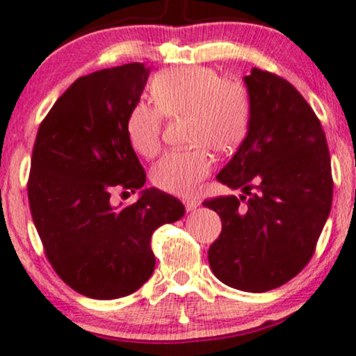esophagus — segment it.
<instances>
[{"label":"esophagus","instance_id":"obj_1","mask_svg":"<svg viewBox=\"0 0 356 356\" xmlns=\"http://www.w3.org/2000/svg\"><path fill=\"white\" fill-rule=\"evenodd\" d=\"M182 202H184V205H186L187 211H192V210H195L197 207L200 205V202H199V200H195V199H184Z\"/></svg>","mask_w":356,"mask_h":356}]
</instances>
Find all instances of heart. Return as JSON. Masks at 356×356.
<instances>
[{"label":"heart","mask_w":356,"mask_h":356,"mask_svg":"<svg viewBox=\"0 0 356 356\" xmlns=\"http://www.w3.org/2000/svg\"><path fill=\"white\" fill-rule=\"evenodd\" d=\"M156 106L136 103L126 116V136L139 156L154 157L163 146V115H188L192 151L168 152L152 169L161 191L191 197L213 168L211 149L228 152L248 129L250 98L245 85L220 79L210 67H179L157 74L151 82Z\"/></svg>","instance_id":"obj_1"}]
</instances>
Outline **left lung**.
Returning <instances> with one entry per match:
<instances>
[{
  "label": "left lung",
  "instance_id": "8db88e82",
  "mask_svg": "<svg viewBox=\"0 0 356 356\" xmlns=\"http://www.w3.org/2000/svg\"><path fill=\"white\" fill-rule=\"evenodd\" d=\"M243 80L248 133L217 175L243 195L204 202L222 218L209 263L223 284L266 292L291 281L312 258L334 182L325 134L304 97L266 70L253 69Z\"/></svg>",
  "mask_w": 356,
  "mask_h": 356
}]
</instances>
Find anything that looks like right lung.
<instances>
[{"label": "right lung", "mask_w": 356, "mask_h": 356, "mask_svg": "<svg viewBox=\"0 0 356 356\" xmlns=\"http://www.w3.org/2000/svg\"><path fill=\"white\" fill-rule=\"evenodd\" d=\"M149 70L131 62L77 79L35 136L28 181L35 230L58 277L92 299L124 298L145 284L156 264L152 233L186 211L157 188L128 207L111 199L146 182L124 126Z\"/></svg>", "instance_id": "obj_1"}]
</instances>
